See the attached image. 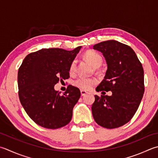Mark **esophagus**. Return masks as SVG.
<instances>
[{
	"label": "esophagus",
	"instance_id": "obj_1",
	"mask_svg": "<svg viewBox=\"0 0 158 158\" xmlns=\"http://www.w3.org/2000/svg\"><path fill=\"white\" fill-rule=\"evenodd\" d=\"M86 94H88V92L85 91V90H83V89H81V96H85Z\"/></svg>",
	"mask_w": 158,
	"mask_h": 158
}]
</instances>
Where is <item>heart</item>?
Wrapping results in <instances>:
<instances>
[{"label":"heart","mask_w":158,"mask_h":158,"mask_svg":"<svg viewBox=\"0 0 158 158\" xmlns=\"http://www.w3.org/2000/svg\"><path fill=\"white\" fill-rule=\"evenodd\" d=\"M84 56L92 66L95 68H98L101 66L103 64V59L100 53L94 51H88L85 52ZM77 60H73L70 64L69 73L71 75H73L76 73L77 70ZM97 83V79L95 78H84V77H79L73 81L74 85L81 89L89 90Z\"/></svg>","instance_id":"b5f03b06"}]
</instances>
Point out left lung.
Instances as JSON below:
<instances>
[{"mask_svg": "<svg viewBox=\"0 0 158 158\" xmlns=\"http://www.w3.org/2000/svg\"><path fill=\"white\" fill-rule=\"evenodd\" d=\"M107 64L104 79L97 91H112V96L95 95L92 106L94 119L101 127L118 128L130 120L140 106L144 92V70L134 50L116 40L94 46Z\"/></svg>", "mask_w": 158, "mask_h": 158, "instance_id": "left-lung-1", "label": "left lung"}]
</instances>
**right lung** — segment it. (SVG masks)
Segmentation results:
<instances>
[{
	"label": "right lung",
	"instance_id": "add662e5",
	"mask_svg": "<svg viewBox=\"0 0 158 158\" xmlns=\"http://www.w3.org/2000/svg\"><path fill=\"white\" fill-rule=\"evenodd\" d=\"M81 46L73 51L42 48L27 55L18 69V96L22 106L36 124L58 129L69 124L79 89L68 85L63 95L55 90L59 81L70 77L69 66Z\"/></svg>",
	"mask_w": 158,
	"mask_h": 158
}]
</instances>
